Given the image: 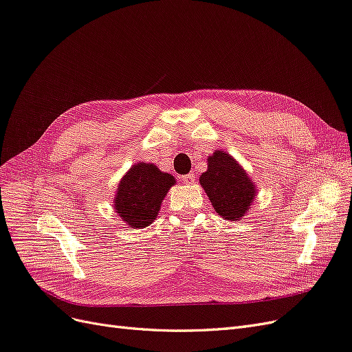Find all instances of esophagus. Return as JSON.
<instances>
[{
    "instance_id": "34e87169",
    "label": "esophagus",
    "mask_w": 352,
    "mask_h": 352,
    "mask_svg": "<svg viewBox=\"0 0 352 352\" xmlns=\"http://www.w3.org/2000/svg\"><path fill=\"white\" fill-rule=\"evenodd\" d=\"M180 180H182V184L190 185V184H194V182H195V175H194V173L184 175V176H180Z\"/></svg>"
}]
</instances>
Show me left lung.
I'll return each instance as SVG.
<instances>
[{
	"label": "left lung",
	"mask_w": 352,
	"mask_h": 352,
	"mask_svg": "<svg viewBox=\"0 0 352 352\" xmlns=\"http://www.w3.org/2000/svg\"><path fill=\"white\" fill-rule=\"evenodd\" d=\"M199 184L219 216L230 221L241 220L255 197L248 175L225 151H214L208 158V168L201 175Z\"/></svg>",
	"instance_id": "8db88e82"
}]
</instances>
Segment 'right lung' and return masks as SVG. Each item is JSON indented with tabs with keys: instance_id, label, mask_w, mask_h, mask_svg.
<instances>
[{
	"instance_id": "right-lung-1",
	"label": "right lung",
	"mask_w": 352,
	"mask_h": 352,
	"mask_svg": "<svg viewBox=\"0 0 352 352\" xmlns=\"http://www.w3.org/2000/svg\"><path fill=\"white\" fill-rule=\"evenodd\" d=\"M175 177L154 166L138 163L122 179L117 189L114 208L132 228H145L155 220L167 190L175 185Z\"/></svg>"
}]
</instances>
